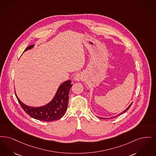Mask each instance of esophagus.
I'll return each mask as SVG.
<instances>
[{
    "mask_svg": "<svg viewBox=\"0 0 156 156\" xmlns=\"http://www.w3.org/2000/svg\"><path fill=\"white\" fill-rule=\"evenodd\" d=\"M84 79L83 77V75L80 73H76L75 75V77H74V80L75 81H79L80 80H83V79Z\"/></svg>",
    "mask_w": 156,
    "mask_h": 156,
    "instance_id": "obj_1",
    "label": "esophagus"
}]
</instances>
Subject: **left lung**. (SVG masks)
Instances as JSON below:
<instances>
[{
	"label": "left lung",
	"instance_id": "obj_1",
	"mask_svg": "<svg viewBox=\"0 0 156 156\" xmlns=\"http://www.w3.org/2000/svg\"><path fill=\"white\" fill-rule=\"evenodd\" d=\"M132 103H131V104L129 105V107H128L125 110H124V111H123V112H121V114H118V115H121V114H123V113H125L126 111H127L129 109V108L130 107V106H131V105H132ZM116 116H117V115H116ZM114 117H116V116H114V117H112V118H114ZM98 118H101V119H105V118H101V117H98ZM108 119H109V118H108Z\"/></svg>",
	"mask_w": 156,
	"mask_h": 156
}]
</instances>
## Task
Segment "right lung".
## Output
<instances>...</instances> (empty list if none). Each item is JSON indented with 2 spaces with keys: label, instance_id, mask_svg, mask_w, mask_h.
Here are the masks:
<instances>
[{
  "label": "right lung",
  "instance_id": "obj_1",
  "mask_svg": "<svg viewBox=\"0 0 156 156\" xmlns=\"http://www.w3.org/2000/svg\"><path fill=\"white\" fill-rule=\"evenodd\" d=\"M30 45L25 49L24 52L34 47ZM73 84L69 80L62 83L58 88L53 99L45 105L33 107H30L21 101L15 94L21 107L28 115L35 119L45 122H52L58 120L65 115L68 108L69 92Z\"/></svg>",
  "mask_w": 156,
  "mask_h": 156
}]
</instances>
